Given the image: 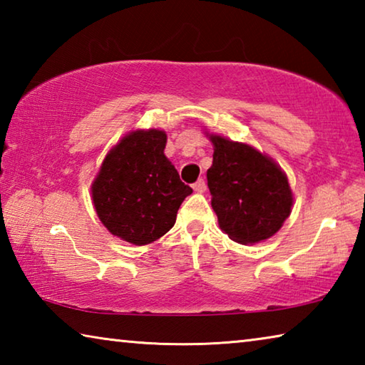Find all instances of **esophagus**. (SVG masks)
I'll list each match as a JSON object with an SVG mask.
<instances>
[{
  "mask_svg": "<svg viewBox=\"0 0 365 365\" xmlns=\"http://www.w3.org/2000/svg\"><path fill=\"white\" fill-rule=\"evenodd\" d=\"M193 190L196 191V193H205L206 191V182L202 180V178H200L195 185H193Z\"/></svg>",
  "mask_w": 365,
  "mask_h": 365,
  "instance_id": "obj_1",
  "label": "esophagus"
}]
</instances>
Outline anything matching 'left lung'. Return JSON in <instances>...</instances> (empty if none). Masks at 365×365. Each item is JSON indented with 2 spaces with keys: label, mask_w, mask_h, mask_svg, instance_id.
I'll return each instance as SVG.
<instances>
[{
  "label": "left lung",
  "mask_w": 365,
  "mask_h": 365,
  "mask_svg": "<svg viewBox=\"0 0 365 365\" xmlns=\"http://www.w3.org/2000/svg\"><path fill=\"white\" fill-rule=\"evenodd\" d=\"M206 137L214 148L207 187L220 230L242 245L274 237L293 207V191L285 172L248 143L209 132Z\"/></svg>",
  "instance_id": "1"
}]
</instances>
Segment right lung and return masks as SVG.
Returning a JSON list of instances; mask_svg holds the SVG:
<instances>
[{"instance_id":"right-lung-1","label":"right lung","mask_w":365,"mask_h":365,"mask_svg":"<svg viewBox=\"0 0 365 365\" xmlns=\"http://www.w3.org/2000/svg\"><path fill=\"white\" fill-rule=\"evenodd\" d=\"M168 133L132 130L110 148L91 183V200L101 224L114 237L143 246L175 224L185 197L193 193L165 158Z\"/></svg>"}]
</instances>
